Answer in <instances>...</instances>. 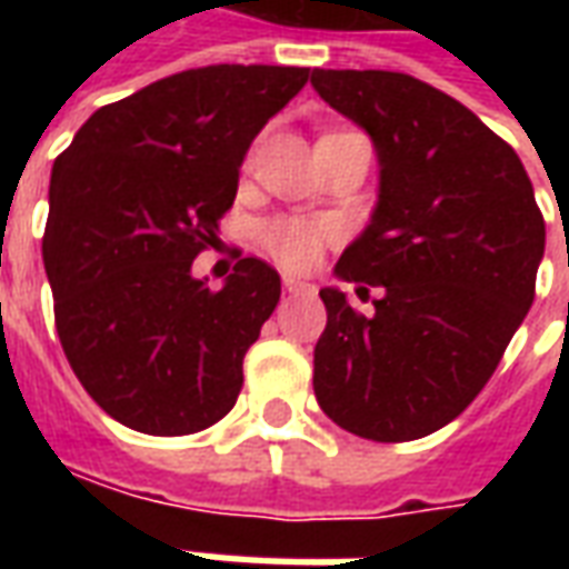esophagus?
I'll list each match as a JSON object with an SVG mask.
<instances>
[{
	"label": "esophagus",
	"instance_id": "obj_1",
	"mask_svg": "<svg viewBox=\"0 0 569 569\" xmlns=\"http://www.w3.org/2000/svg\"><path fill=\"white\" fill-rule=\"evenodd\" d=\"M283 289L289 292V296H298V292H310L313 286L305 283V280H298V277H292V273H286L283 277Z\"/></svg>",
	"mask_w": 569,
	"mask_h": 569
}]
</instances>
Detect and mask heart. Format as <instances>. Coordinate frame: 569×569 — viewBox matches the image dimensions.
Wrapping results in <instances>:
<instances>
[{
	"instance_id": "obj_1",
	"label": "heart",
	"mask_w": 569,
	"mask_h": 569,
	"mask_svg": "<svg viewBox=\"0 0 569 569\" xmlns=\"http://www.w3.org/2000/svg\"><path fill=\"white\" fill-rule=\"evenodd\" d=\"M261 249L280 261L289 271H308L320 259L326 243L335 240V228L322 219H305V216H273L256 228Z\"/></svg>"
}]
</instances>
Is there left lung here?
Here are the masks:
<instances>
[{"label": "left lung", "instance_id": "left-lung-1", "mask_svg": "<svg viewBox=\"0 0 569 569\" xmlns=\"http://www.w3.org/2000/svg\"><path fill=\"white\" fill-rule=\"evenodd\" d=\"M310 84L378 149V207L335 273L383 289L371 317L320 289L313 393L353 436L423 439L500 366L537 296L546 222L512 146L448 93L387 69H313Z\"/></svg>", "mask_w": 569, "mask_h": 569}]
</instances>
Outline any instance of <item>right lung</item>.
<instances>
[{
    "instance_id": "1",
    "label": "right lung",
    "mask_w": 569,
    "mask_h": 569,
    "mask_svg": "<svg viewBox=\"0 0 569 569\" xmlns=\"http://www.w3.org/2000/svg\"><path fill=\"white\" fill-rule=\"evenodd\" d=\"M308 79V67L186 69L97 109L54 161L42 259L57 335L118 423L188 436L234 408L280 273L234 252L210 289L191 261L219 240L249 142Z\"/></svg>"
}]
</instances>
